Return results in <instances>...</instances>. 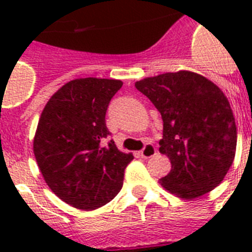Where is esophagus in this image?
<instances>
[{"label":"esophagus","instance_id":"esophagus-1","mask_svg":"<svg viewBox=\"0 0 252 252\" xmlns=\"http://www.w3.org/2000/svg\"><path fill=\"white\" fill-rule=\"evenodd\" d=\"M156 148H154L152 144H146L144 148H142V150L140 152V154H141L142 158H150L153 157V156H156Z\"/></svg>","mask_w":252,"mask_h":252}]
</instances>
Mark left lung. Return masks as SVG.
I'll return each instance as SVG.
<instances>
[{
	"label": "left lung",
	"mask_w": 252,
	"mask_h": 252,
	"mask_svg": "<svg viewBox=\"0 0 252 252\" xmlns=\"http://www.w3.org/2000/svg\"><path fill=\"white\" fill-rule=\"evenodd\" d=\"M159 111L163 137L159 152L171 170L159 179L176 196L195 199L217 187L237 148V126L229 100L205 77L180 70L134 84Z\"/></svg>",
	"instance_id": "8db88e82"
}]
</instances>
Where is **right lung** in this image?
Wrapping results in <instances>:
<instances>
[{"instance_id":"add662e5","label":"right lung","mask_w":252,"mask_h":252,"mask_svg":"<svg viewBox=\"0 0 252 252\" xmlns=\"http://www.w3.org/2000/svg\"><path fill=\"white\" fill-rule=\"evenodd\" d=\"M119 80L78 78L52 95L41 112L33 154L48 187L69 205L93 211L114 199L133 156L120 152L106 112Z\"/></svg>"}]
</instances>
